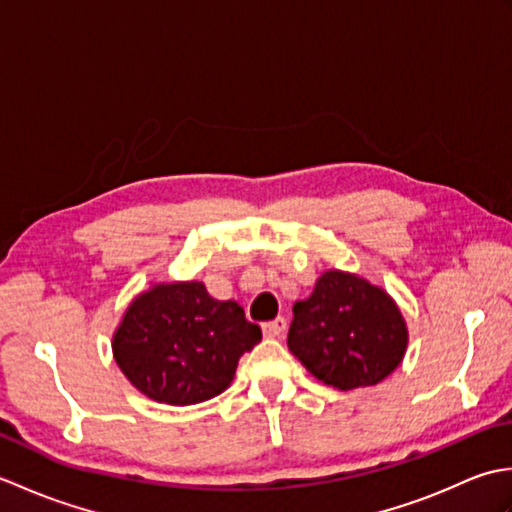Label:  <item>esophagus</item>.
Wrapping results in <instances>:
<instances>
[{"label":"esophagus","mask_w":512,"mask_h":512,"mask_svg":"<svg viewBox=\"0 0 512 512\" xmlns=\"http://www.w3.org/2000/svg\"><path fill=\"white\" fill-rule=\"evenodd\" d=\"M286 319L284 317H277V319H273V321H266L264 325H262V332H264V336H268V339H275V336H281L286 332Z\"/></svg>","instance_id":"esophagus-1"}]
</instances>
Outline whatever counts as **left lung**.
<instances>
[{
  "instance_id": "8db88e82",
  "label": "left lung",
  "mask_w": 512,
  "mask_h": 512,
  "mask_svg": "<svg viewBox=\"0 0 512 512\" xmlns=\"http://www.w3.org/2000/svg\"><path fill=\"white\" fill-rule=\"evenodd\" d=\"M288 347L312 376L347 391L394 372L407 350V325L387 292L330 270L292 306Z\"/></svg>"
}]
</instances>
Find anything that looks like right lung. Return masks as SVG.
I'll return each mask as SVG.
<instances>
[{
  "instance_id": "add662e5",
  "label": "right lung",
  "mask_w": 512,
  "mask_h": 512,
  "mask_svg": "<svg viewBox=\"0 0 512 512\" xmlns=\"http://www.w3.org/2000/svg\"><path fill=\"white\" fill-rule=\"evenodd\" d=\"M262 341L235 301H217L200 281L160 284L127 308L114 358L138 391L167 405H195L231 385L239 356Z\"/></svg>"
}]
</instances>
